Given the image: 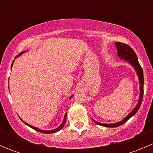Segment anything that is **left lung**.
Wrapping results in <instances>:
<instances>
[{
  "mask_svg": "<svg viewBox=\"0 0 153 153\" xmlns=\"http://www.w3.org/2000/svg\"><path fill=\"white\" fill-rule=\"evenodd\" d=\"M117 47V50H118V56L121 57V58L126 60V61H129L131 64V65L135 67V70H136L137 74H138V76L139 78V82H140V96H139V100H138V103L137 104L136 107L124 118V120H122L121 121L118 123H115V124H101V123L97 122V121H93L95 124L101 125V126H106V127H117V126H119L121 125L124 124L125 122L128 121L131 117L133 116L138 110L139 109L140 106L141 105V103H142L143 100V69L142 67L140 65L139 62H138V58H137V55L135 54V51L132 49L129 45L127 44H123L121 42H117L115 44Z\"/></svg>",
  "mask_w": 153,
  "mask_h": 153,
  "instance_id": "1",
  "label": "left lung"
}]
</instances>
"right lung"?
Masks as SVG:
<instances>
[{"mask_svg":"<svg viewBox=\"0 0 153 153\" xmlns=\"http://www.w3.org/2000/svg\"><path fill=\"white\" fill-rule=\"evenodd\" d=\"M23 52H21V53H20L19 55H18V56H17V57H18V56H19V55H21V54L23 53ZM13 62H14V61H13ZM13 62H12V64H13ZM72 96L70 97V98H69V99H70V98H72ZM67 113H66V114H65V116H64V121H63L62 124H61V125H60V126H58V128H56V129H53V130H49V131L42 130V129H38V128H37V127H34V126H31V125H29V124H27V123H25V122H24V124H27V126H29V127L32 128V129H35V130L38 131V132H42V133H46V134H48V133H54V132H58V131L61 130V129H62L63 127H64V124H65V123H66V120H67Z\"/></svg>","mask_w":153,"mask_h":153,"instance_id":"1","label":"right lung"}]
</instances>
